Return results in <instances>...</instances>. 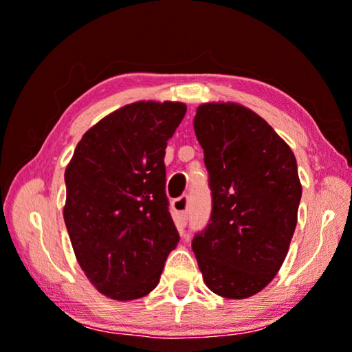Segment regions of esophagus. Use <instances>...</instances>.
I'll list each match as a JSON object with an SVG mask.
<instances>
[{
    "label": "esophagus",
    "instance_id": "obj_1",
    "mask_svg": "<svg viewBox=\"0 0 352 352\" xmlns=\"http://www.w3.org/2000/svg\"><path fill=\"white\" fill-rule=\"evenodd\" d=\"M187 208H189V199L187 197H179V199L171 201V210L173 214H175L176 224L179 228H184L187 221Z\"/></svg>",
    "mask_w": 352,
    "mask_h": 352
}]
</instances>
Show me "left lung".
<instances>
[{"label":"left lung","mask_w":352,"mask_h":352,"mask_svg":"<svg viewBox=\"0 0 352 352\" xmlns=\"http://www.w3.org/2000/svg\"><path fill=\"white\" fill-rule=\"evenodd\" d=\"M210 173V224L192 240L206 287L229 300L256 295L285 261L298 223L295 153L266 120L237 102L197 107Z\"/></svg>","instance_id":"1"}]
</instances>
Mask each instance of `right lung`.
Returning a JSON list of instances; mask_svg holds the SVG:
<instances>
[{"mask_svg": "<svg viewBox=\"0 0 352 352\" xmlns=\"http://www.w3.org/2000/svg\"><path fill=\"white\" fill-rule=\"evenodd\" d=\"M186 104L138 100L99 120L65 168L64 221L85 276L110 300L160 282L179 242L165 194V148Z\"/></svg>", "mask_w": 352, "mask_h": 352, "instance_id": "1", "label": "right lung"}]
</instances>
